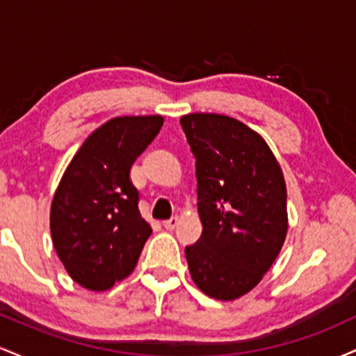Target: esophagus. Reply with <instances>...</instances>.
Returning a JSON list of instances; mask_svg holds the SVG:
<instances>
[{"mask_svg":"<svg viewBox=\"0 0 356 356\" xmlns=\"http://www.w3.org/2000/svg\"><path fill=\"white\" fill-rule=\"evenodd\" d=\"M179 222H181V218H179V216H174V218L164 220V227H165V229L172 231L179 226Z\"/></svg>","mask_w":356,"mask_h":356,"instance_id":"1","label":"esophagus"}]
</instances>
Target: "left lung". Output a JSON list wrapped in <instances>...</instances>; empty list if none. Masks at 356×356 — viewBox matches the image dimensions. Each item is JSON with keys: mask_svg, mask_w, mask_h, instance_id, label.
<instances>
[{"mask_svg": "<svg viewBox=\"0 0 356 356\" xmlns=\"http://www.w3.org/2000/svg\"><path fill=\"white\" fill-rule=\"evenodd\" d=\"M181 125L195 157L201 239L186 248L195 286L232 301L263 280L288 232L286 182L263 137L219 113H189Z\"/></svg>", "mask_w": 356, "mask_h": 356, "instance_id": "obj_1", "label": "left lung"}]
</instances>
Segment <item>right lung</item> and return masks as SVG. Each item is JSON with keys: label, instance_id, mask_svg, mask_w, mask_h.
Wrapping results in <instances>:
<instances>
[{"label": "right lung", "instance_id": "add662e5", "mask_svg": "<svg viewBox=\"0 0 356 356\" xmlns=\"http://www.w3.org/2000/svg\"><path fill=\"white\" fill-rule=\"evenodd\" d=\"M164 124L161 115L110 118L73 155L50 211L51 241L75 283L107 291L136 268L152 227L138 211L130 167Z\"/></svg>", "mask_w": 356, "mask_h": 356}]
</instances>
